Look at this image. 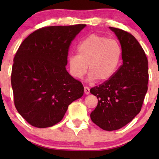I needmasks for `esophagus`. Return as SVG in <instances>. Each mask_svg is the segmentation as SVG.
<instances>
[{"instance_id": "1", "label": "esophagus", "mask_w": 159, "mask_h": 159, "mask_svg": "<svg viewBox=\"0 0 159 159\" xmlns=\"http://www.w3.org/2000/svg\"><path fill=\"white\" fill-rule=\"evenodd\" d=\"M84 94L88 95L89 93H90V88H89L88 87H84Z\"/></svg>"}]
</instances>
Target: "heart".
Segmentation results:
<instances>
[{
  "label": "heart",
  "mask_w": 159,
  "mask_h": 159,
  "mask_svg": "<svg viewBox=\"0 0 159 159\" xmlns=\"http://www.w3.org/2000/svg\"><path fill=\"white\" fill-rule=\"evenodd\" d=\"M78 55L69 58L70 74L81 79L88 71L89 80L103 82L110 80L118 69L122 49L115 40L92 34L82 40L77 47Z\"/></svg>",
  "instance_id": "obj_1"
}]
</instances>
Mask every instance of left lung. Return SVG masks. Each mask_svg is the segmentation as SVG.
Returning <instances> with one entry per match:
<instances>
[{
  "label": "left lung",
  "mask_w": 159,
  "mask_h": 159,
  "mask_svg": "<svg viewBox=\"0 0 159 159\" xmlns=\"http://www.w3.org/2000/svg\"><path fill=\"white\" fill-rule=\"evenodd\" d=\"M109 28L120 42L123 64L110 80L90 89L98 100L90 118L101 129L113 131L127 125L140 113L148 90V66L145 51L132 34Z\"/></svg>",
  "instance_id": "8db88e82"
}]
</instances>
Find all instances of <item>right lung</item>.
Returning a JSON list of instances; mask_svg holds the SVG:
<instances>
[{"label": "right lung", "instance_id": "1", "mask_svg": "<svg viewBox=\"0 0 159 159\" xmlns=\"http://www.w3.org/2000/svg\"><path fill=\"white\" fill-rule=\"evenodd\" d=\"M85 26L40 28L17 50L11 76L14 105L32 126L56 125L69 104L83 95L81 82L67 72L66 66L71 43Z\"/></svg>", "mask_w": 159, "mask_h": 159}]
</instances>
